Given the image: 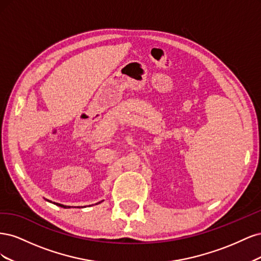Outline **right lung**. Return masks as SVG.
Returning <instances> with one entry per match:
<instances>
[{"label": "right lung", "instance_id": "right-lung-1", "mask_svg": "<svg viewBox=\"0 0 261 261\" xmlns=\"http://www.w3.org/2000/svg\"><path fill=\"white\" fill-rule=\"evenodd\" d=\"M55 203V202H54ZM58 206H60V207H62V208H69L68 206H64V204H61V203H57Z\"/></svg>", "mask_w": 261, "mask_h": 261}]
</instances>
